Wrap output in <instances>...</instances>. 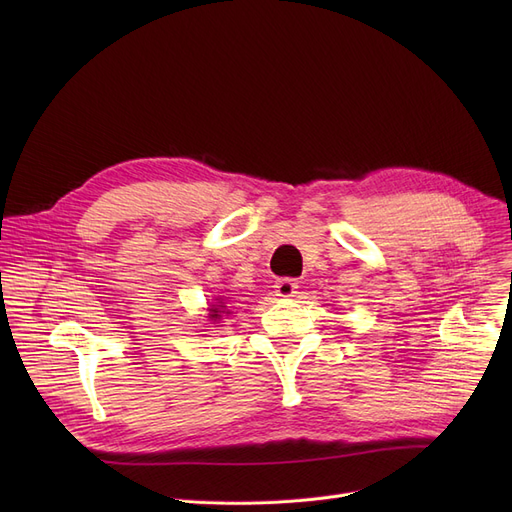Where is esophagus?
<instances>
[{"mask_svg":"<svg viewBox=\"0 0 512 512\" xmlns=\"http://www.w3.org/2000/svg\"><path fill=\"white\" fill-rule=\"evenodd\" d=\"M276 294L278 297H284V299H288V297H294V294H297V288H299V284L294 282L292 278H280V280H276Z\"/></svg>","mask_w":512,"mask_h":512,"instance_id":"1","label":"esophagus"}]
</instances>
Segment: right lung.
<instances>
[{
    "label": "right lung",
    "mask_w": 512,
    "mask_h": 512,
    "mask_svg": "<svg viewBox=\"0 0 512 512\" xmlns=\"http://www.w3.org/2000/svg\"><path fill=\"white\" fill-rule=\"evenodd\" d=\"M224 313H230L228 303H220V305H213V307H211V319H215V321L222 319Z\"/></svg>",
    "instance_id": "right-lung-1"
}]
</instances>
